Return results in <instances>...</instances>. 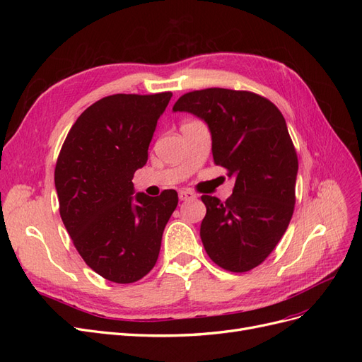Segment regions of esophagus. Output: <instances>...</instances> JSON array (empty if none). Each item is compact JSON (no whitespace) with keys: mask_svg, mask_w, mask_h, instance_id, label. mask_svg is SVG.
Returning <instances> with one entry per match:
<instances>
[{"mask_svg":"<svg viewBox=\"0 0 362 362\" xmlns=\"http://www.w3.org/2000/svg\"><path fill=\"white\" fill-rule=\"evenodd\" d=\"M178 196H180V201H190V199H194V198H196V194H194L193 192L184 190V189H181V190L178 192Z\"/></svg>","mask_w":362,"mask_h":362,"instance_id":"obj_1","label":"esophagus"}]
</instances>
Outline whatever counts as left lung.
<instances>
[{
	"label": "left lung",
	"instance_id": "1",
	"mask_svg": "<svg viewBox=\"0 0 362 362\" xmlns=\"http://www.w3.org/2000/svg\"><path fill=\"white\" fill-rule=\"evenodd\" d=\"M173 112H187L208 125L213 158L235 180L222 202L202 196L206 214L201 240L217 266L242 273L276 247L296 202L298 156L278 107L246 90L211 87L182 95Z\"/></svg>",
	"mask_w": 362,
	"mask_h": 362
}]
</instances>
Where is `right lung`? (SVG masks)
I'll return each instance as SVG.
<instances>
[{
	"mask_svg": "<svg viewBox=\"0 0 362 362\" xmlns=\"http://www.w3.org/2000/svg\"><path fill=\"white\" fill-rule=\"evenodd\" d=\"M172 93H117L75 120L57 158L54 182L74 246L98 275L129 284L156 266L178 193L134 194V172L148 161L157 120Z\"/></svg>",
	"mask_w": 362,
	"mask_h": 362,
	"instance_id": "right-lung-1",
	"label": "right lung"
}]
</instances>
